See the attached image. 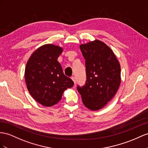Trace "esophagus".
<instances>
[{"label":"esophagus","mask_w":148,"mask_h":148,"mask_svg":"<svg viewBox=\"0 0 148 148\" xmlns=\"http://www.w3.org/2000/svg\"><path fill=\"white\" fill-rule=\"evenodd\" d=\"M71 79H72V80L74 81V84H75V77L74 76H73V77H71Z\"/></svg>","instance_id":"1"}]
</instances>
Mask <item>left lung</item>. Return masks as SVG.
I'll return each instance as SVG.
<instances>
[{
    "mask_svg": "<svg viewBox=\"0 0 148 148\" xmlns=\"http://www.w3.org/2000/svg\"><path fill=\"white\" fill-rule=\"evenodd\" d=\"M86 59L85 86H77L82 103L92 111H97L110 101L121 84V66L112 49L96 39L80 45Z\"/></svg>",
    "mask_w": 148,
    "mask_h": 148,
    "instance_id": "1",
    "label": "left lung"
}]
</instances>
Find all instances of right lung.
I'll use <instances>...</instances> for the list:
<instances>
[{"label": "right lung", "instance_id": "add662e5", "mask_svg": "<svg viewBox=\"0 0 148 148\" xmlns=\"http://www.w3.org/2000/svg\"><path fill=\"white\" fill-rule=\"evenodd\" d=\"M63 48L52 44L42 45L30 57L25 69V81L31 96L44 106L51 107L61 99L74 82L64 75L59 56Z\"/></svg>", "mask_w": 148, "mask_h": 148}]
</instances>
